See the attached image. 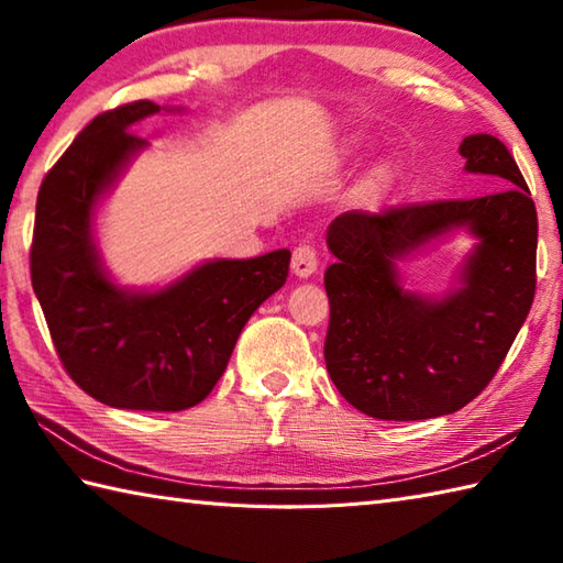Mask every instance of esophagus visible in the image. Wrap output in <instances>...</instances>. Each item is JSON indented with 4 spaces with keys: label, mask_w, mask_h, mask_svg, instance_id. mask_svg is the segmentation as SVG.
I'll return each instance as SVG.
<instances>
[{
    "label": "esophagus",
    "mask_w": 563,
    "mask_h": 563,
    "mask_svg": "<svg viewBox=\"0 0 563 563\" xmlns=\"http://www.w3.org/2000/svg\"><path fill=\"white\" fill-rule=\"evenodd\" d=\"M290 268L297 275V278H309L317 271V251L307 244H300L292 251V261Z\"/></svg>",
    "instance_id": "1"
}]
</instances>
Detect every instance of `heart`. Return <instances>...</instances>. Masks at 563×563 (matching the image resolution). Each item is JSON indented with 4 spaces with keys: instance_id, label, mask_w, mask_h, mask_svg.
I'll return each mask as SVG.
<instances>
[{
    "instance_id": "obj_1",
    "label": "heart",
    "mask_w": 563,
    "mask_h": 563,
    "mask_svg": "<svg viewBox=\"0 0 563 563\" xmlns=\"http://www.w3.org/2000/svg\"><path fill=\"white\" fill-rule=\"evenodd\" d=\"M343 152H349V147H343ZM387 166H375L373 172H367V176L363 178L361 188H357V196L361 198H375L382 188L387 184Z\"/></svg>"
}]
</instances>
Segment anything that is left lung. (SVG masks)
Wrapping results in <instances>:
<instances>
[{
  "mask_svg": "<svg viewBox=\"0 0 563 563\" xmlns=\"http://www.w3.org/2000/svg\"><path fill=\"white\" fill-rule=\"evenodd\" d=\"M466 174L494 194L382 214L345 212L327 230L331 321L327 369L343 399L379 421L460 411L504 363L534 297L537 210L516 159L494 135H470ZM464 231L475 244L440 296L405 285L400 263Z\"/></svg>",
  "mask_w": 563,
  "mask_h": 563,
  "instance_id": "obj_1",
  "label": "left lung"
}]
</instances>
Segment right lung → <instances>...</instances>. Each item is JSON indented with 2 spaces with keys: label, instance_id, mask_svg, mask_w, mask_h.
I'll return each mask as SVG.
<instances>
[{
  "label": "right lung",
  "instance_id": "1",
  "mask_svg": "<svg viewBox=\"0 0 563 563\" xmlns=\"http://www.w3.org/2000/svg\"><path fill=\"white\" fill-rule=\"evenodd\" d=\"M137 101L101 113L43 178L31 280L69 377L113 409L184 411L222 377L249 317L288 278L290 251L210 258L178 278L128 288L99 249L101 206L147 142L130 133L157 113Z\"/></svg>",
  "mask_w": 563,
  "mask_h": 563
}]
</instances>
